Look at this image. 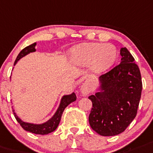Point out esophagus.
Listing matches in <instances>:
<instances>
[{
	"instance_id": "obj_1",
	"label": "esophagus",
	"mask_w": 153,
	"mask_h": 153,
	"mask_svg": "<svg viewBox=\"0 0 153 153\" xmlns=\"http://www.w3.org/2000/svg\"><path fill=\"white\" fill-rule=\"evenodd\" d=\"M88 92H89V90H88V88L86 86H83L82 88V92L83 94H88Z\"/></svg>"
}]
</instances>
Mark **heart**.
<instances>
[{
  "label": "heart",
  "instance_id": "obj_1",
  "mask_svg": "<svg viewBox=\"0 0 153 153\" xmlns=\"http://www.w3.org/2000/svg\"><path fill=\"white\" fill-rule=\"evenodd\" d=\"M117 56L116 48L111 44L85 43L72 51V61L79 65H88L93 72L100 73L108 69Z\"/></svg>",
  "mask_w": 153,
  "mask_h": 153
}]
</instances>
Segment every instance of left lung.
<instances>
[{"instance_id":"left-lung-1","label":"left lung","mask_w":153,"mask_h":153,"mask_svg":"<svg viewBox=\"0 0 153 153\" xmlns=\"http://www.w3.org/2000/svg\"><path fill=\"white\" fill-rule=\"evenodd\" d=\"M121 61L100 77L102 92L88 96L92 107L88 122L102 136L122 133L138 111L142 82L134 58L126 47L120 49Z\"/></svg>"}]
</instances>
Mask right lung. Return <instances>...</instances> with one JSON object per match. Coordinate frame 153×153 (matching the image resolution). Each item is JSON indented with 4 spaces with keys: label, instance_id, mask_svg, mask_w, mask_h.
Returning a JSON list of instances; mask_svg holds the SVG:
<instances>
[{
    "label": "right lung",
    "instance_id": "right-lung-1",
    "mask_svg": "<svg viewBox=\"0 0 153 153\" xmlns=\"http://www.w3.org/2000/svg\"><path fill=\"white\" fill-rule=\"evenodd\" d=\"M36 43H35L23 49L22 51L19 53V55H18V57L17 58H16V60H15L14 65L17 63V61H19V60H20V58H22V57L25 56V55L29 53L34 52V51H36ZM75 100H76V96H75V94H74V92H73L72 94L68 95V96H63L62 99H61L60 106H59L56 114H54V116L53 117L51 120H48L47 122L42 124H29V123L23 122L22 120H20V119L17 117V115L15 114V113L14 112L15 110H13L14 115H15V119L17 120L18 122L19 123V124L21 125L22 128L24 130L27 131L32 132V133H34V134H49V133H51L52 131L56 130V128H57L59 123H60L61 116H62V114L63 112H64L65 109L70 104L71 102H74V101Z\"/></svg>",
    "mask_w": 153,
    "mask_h": 153
}]
</instances>
